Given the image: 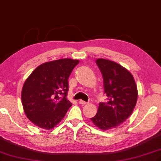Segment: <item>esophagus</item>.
Listing matches in <instances>:
<instances>
[{"mask_svg": "<svg viewBox=\"0 0 161 161\" xmlns=\"http://www.w3.org/2000/svg\"><path fill=\"white\" fill-rule=\"evenodd\" d=\"M79 103L81 104V105H86V104H87L88 103L84 101H83V100H80V101H79Z\"/></svg>", "mask_w": 161, "mask_h": 161, "instance_id": "1", "label": "esophagus"}]
</instances>
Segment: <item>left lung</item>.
<instances>
[{
    "label": "left lung",
    "mask_w": 161,
    "mask_h": 161,
    "mask_svg": "<svg viewBox=\"0 0 161 161\" xmlns=\"http://www.w3.org/2000/svg\"><path fill=\"white\" fill-rule=\"evenodd\" d=\"M103 80L104 92L108 101L101 102L97 114L90 120L102 130L116 128L125 122L137 101V88L132 74L113 61L96 60Z\"/></svg>",
    "instance_id": "obj_1"
}]
</instances>
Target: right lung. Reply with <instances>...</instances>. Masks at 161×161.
I'll list each match as a JSON object with an SVG mask.
<instances>
[{
  "label": "right lung",
  "mask_w": 161,
  "mask_h": 161,
  "mask_svg": "<svg viewBox=\"0 0 161 161\" xmlns=\"http://www.w3.org/2000/svg\"><path fill=\"white\" fill-rule=\"evenodd\" d=\"M79 60L48 62L36 67L24 82L22 102L24 112L36 126L52 129L63 119L72 103L67 100L68 79Z\"/></svg>",
  "instance_id": "add662e5"
}]
</instances>
